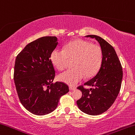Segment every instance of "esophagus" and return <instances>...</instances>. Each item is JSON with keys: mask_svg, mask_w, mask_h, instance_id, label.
I'll return each mask as SVG.
<instances>
[{"mask_svg": "<svg viewBox=\"0 0 135 135\" xmlns=\"http://www.w3.org/2000/svg\"><path fill=\"white\" fill-rule=\"evenodd\" d=\"M69 89L70 90H75L76 88L75 87H73V86H70L69 87Z\"/></svg>", "mask_w": 135, "mask_h": 135, "instance_id": "obj_1", "label": "esophagus"}]
</instances>
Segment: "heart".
<instances>
[{"label": "heart", "mask_w": 135, "mask_h": 135, "mask_svg": "<svg viewBox=\"0 0 135 135\" xmlns=\"http://www.w3.org/2000/svg\"><path fill=\"white\" fill-rule=\"evenodd\" d=\"M51 60L59 70H65L69 60H74L73 68L59 75V80L74 86L86 78H90L97 73L103 60L101 47L92 42L77 39L66 45L65 50L55 49L51 54Z\"/></svg>", "instance_id": "1"}]
</instances>
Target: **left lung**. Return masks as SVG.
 <instances>
[{"label": "left lung", "instance_id": "obj_1", "mask_svg": "<svg viewBox=\"0 0 135 135\" xmlns=\"http://www.w3.org/2000/svg\"><path fill=\"white\" fill-rule=\"evenodd\" d=\"M86 37L95 38L103 51L101 68L94 78L77 89L82 92V97L76 101L77 105L84 113L98 115L105 112L115 102L119 94L123 79V68L113 46L101 37L88 35Z\"/></svg>", "mask_w": 135, "mask_h": 135}]
</instances>
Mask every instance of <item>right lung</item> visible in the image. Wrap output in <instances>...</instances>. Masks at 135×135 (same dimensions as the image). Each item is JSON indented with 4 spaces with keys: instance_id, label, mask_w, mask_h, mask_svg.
<instances>
[{
    "instance_id": "add662e5",
    "label": "right lung",
    "mask_w": 135,
    "mask_h": 135,
    "mask_svg": "<svg viewBox=\"0 0 135 135\" xmlns=\"http://www.w3.org/2000/svg\"><path fill=\"white\" fill-rule=\"evenodd\" d=\"M57 45L56 37H41L27 45L16 57L14 80L18 98L34 115L52 112L69 90L65 83H53L55 71L51 55Z\"/></svg>"
}]
</instances>
